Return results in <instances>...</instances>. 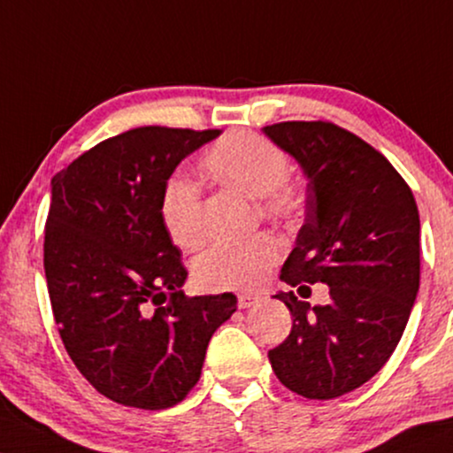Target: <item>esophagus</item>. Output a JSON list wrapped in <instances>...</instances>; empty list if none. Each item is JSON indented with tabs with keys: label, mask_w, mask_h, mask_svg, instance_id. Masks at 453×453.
<instances>
[{
	"label": "esophagus",
	"mask_w": 453,
	"mask_h": 453,
	"mask_svg": "<svg viewBox=\"0 0 453 453\" xmlns=\"http://www.w3.org/2000/svg\"><path fill=\"white\" fill-rule=\"evenodd\" d=\"M261 299V296L259 293H242V296H238V308H250V306H255V303H257Z\"/></svg>",
	"instance_id": "esophagus-1"
}]
</instances>
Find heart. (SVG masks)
<instances>
[{"instance_id": "1", "label": "heart", "mask_w": 453, "mask_h": 453, "mask_svg": "<svg viewBox=\"0 0 453 453\" xmlns=\"http://www.w3.org/2000/svg\"><path fill=\"white\" fill-rule=\"evenodd\" d=\"M204 174L223 188L264 200V211L293 219L303 209L299 189L288 181L291 165L280 147L259 134L234 130L212 143L200 160ZM160 219L168 238L183 250L206 241L200 189L183 177H171L160 194ZM282 247L270 234L236 242H217L196 261V276L211 288H250L280 259Z\"/></svg>"}]
</instances>
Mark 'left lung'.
Listing matches in <instances>:
<instances>
[{
  "label": "left lung",
  "mask_w": 453,
  "mask_h": 453,
  "mask_svg": "<svg viewBox=\"0 0 453 453\" xmlns=\"http://www.w3.org/2000/svg\"><path fill=\"white\" fill-rule=\"evenodd\" d=\"M264 133L308 179L306 219L280 280L325 282L331 296L310 306L276 293L293 326L268 358L288 390L335 399L369 382L405 331L419 288L418 206L395 166L335 124L280 122Z\"/></svg>",
  "instance_id": "1"
}]
</instances>
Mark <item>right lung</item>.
<instances>
[{
  "mask_svg": "<svg viewBox=\"0 0 453 453\" xmlns=\"http://www.w3.org/2000/svg\"><path fill=\"white\" fill-rule=\"evenodd\" d=\"M221 130L143 127L101 141L52 177L43 270L65 350L107 399L166 410L200 380L236 296L188 297L160 219L179 162Z\"/></svg>",
  "mask_w": 453,
  "mask_h": 453,
  "instance_id": "obj_1",
  "label": "right lung"
}]
</instances>
